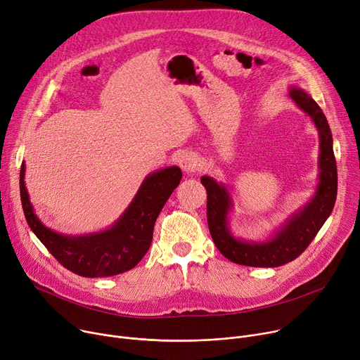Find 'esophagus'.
Listing matches in <instances>:
<instances>
[{
	"label": "esophagus",
	"mask_w": 360,
	"mask_h": 360,
	"mask_svg": "<svg viewBox=\"0 0 360 360\" xmlns=\"http://www.w3.org/2000/svg\"><path fill=\"white\" fill-rule=\"evenodd\" d=\"M179 165L183 172L193 173V172H196L199 167V160L193 153H183L179 157Z\"/></svg>",
	"instance_id": "1"
}]
</instances>
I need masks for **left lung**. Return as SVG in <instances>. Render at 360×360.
I'll return each instance as SVG.
<instances>
[{
    "mask_svg": "<svg viewBox=\"0 0 360 360\" xmlns=\"http://www.w3.org/2000/svg\"><path fill=\"white\" fill-rule=\"evenodd\" d=\"M290 95L304 112L313 118L319 129L320 184L313 200L291 217L278 235L265 243H248L233 239L226 226V214L231 207L226 188L210 177H202V184L207 191V225L212 239L220 254L239 265L274 268L294 261L307 250L336 203L338 165L328 122L321 108L306 92L292 88Z\"/></svg>",
    "mask_w": 360,
    "mask_h": 360,
    "instance_id": "8db88e82",
    "label": "left lung"
}]
</instances>
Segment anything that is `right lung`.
<instances>
[{
  "label": "right lung",
  "instance_id": "obj_1",
  "mask_svg": "<svg viewBox=\"0 0 360 360\" xmlns=\"http://www.w3.org/2000/svg\"><path fill=\"white\" fill-rule=\"evenodd\" d=\"M24 170L22 165L20 196L27 224L66 269L89 278L122 274L143 259L153 240L155 220L183 176L179 167L148 176L127 212L109 231L69 238L44 228L37 219L24 186Z\"/></svg>",
  "mask_w": 360,
  "mask_h": 360
}]
</instances>
